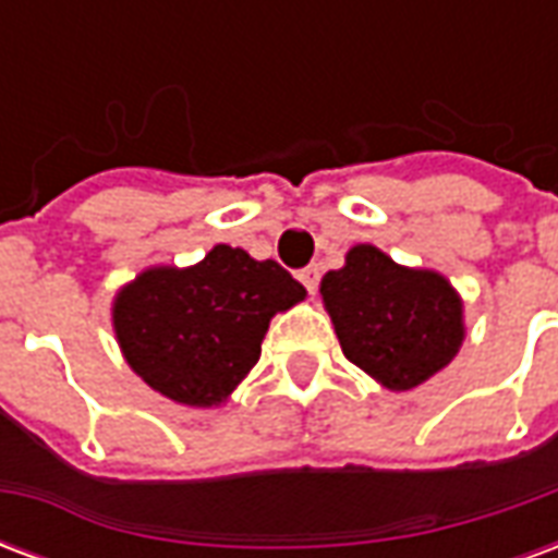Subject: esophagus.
<instances>
[{"label": "esophagus", "instance_id": "obj_1", "mask_svg": "<svg viewBox=\"0 0 558 558\" xmlns=\"http://www.w3.org/2000/svg\"><path fill=\"white\" fill-rule=\"evenodd\" d=\"M299 280H302V283H304V290L314 295L316 287H319V268H316V266L302 268V271H299Z\"/></svg>", "mask_w": 558, "mask_h": 558}]
</instances>
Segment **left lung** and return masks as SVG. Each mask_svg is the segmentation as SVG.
Returning <instances> with one entry per match:
<instances>
[{"instance_id":"8db88e82","label":"left lung","mask_w":558,"mask_h":558,"mask_svg":"<svg viewBox=\"0 0 558 558\" xmlns=\"http://www.w3.org/2000/svg\"><path fill=\"white\" fill-rule=\"evenodd\" d=\"M340 350L388 391H412L451 364L463 338V299L433 268L395 263L355 244L319 283Z\"/></svg>"}]
</instances>
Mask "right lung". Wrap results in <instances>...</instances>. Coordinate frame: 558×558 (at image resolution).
Segmentation results:
<instances>
[{"mask_svg": "<svg viewBox=\"0 0 558 558\" xmlns=\"http://www.w3.org/2000/svg\"><path fill=\"white\" fill-rule=\"evenodd\" d=\"M304 295L275 259L215 244L196 266H151L128 280L113 299V331L151 391L211 410L259 362L271 316Z\"/></svg>", "mask_w": 558, "mask_h": 558, "instance_id": "add662e5", "label": "right lung"}]
</instances>
